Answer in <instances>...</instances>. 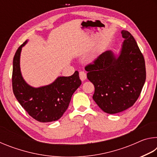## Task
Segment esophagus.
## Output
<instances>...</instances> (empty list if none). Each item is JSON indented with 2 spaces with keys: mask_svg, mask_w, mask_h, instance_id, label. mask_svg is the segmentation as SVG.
Instances as JSON below:
<instances>
[{
  "mask_svg": "<svg viewBox=\"0 0 157 157\" xmlns=\"http://www.w3.org/2000/svg\"><path fill=\"white\" fill-rule=\"evenodd\" d=\"M79 78L82 81H84L86 79V74L84 71H80L79 72Z\"/></svg>",
  "mask_w": 157,
  "mask_h": 157,
  "instance_id": "1",
  "label": "esophagus"
}]
</instances>
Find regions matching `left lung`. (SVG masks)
Instances as JSON below:
<instances>
[{"label": "left lung", "instance_id": "left-lung-1", "mask_svg": "<svg viewBox=\"0 0 157 157\" xmlns=\"http://www.w3.org/2000/svg\"><path fill=\"white\" fill-rule=\"evenodd\" d=\"M124 39L117 59L106 51L85 66L87 78L94 85L93 99L103 111L117 113L136 102L146 79L144 57L133 36L122 31Z\"/></svg>", "mask_w": 157, "mask_h": 157}]
</instances>
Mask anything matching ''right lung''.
<instances>
[{
  "label": "right lung",
  "instance_id": "1",
  "mask_svg": "<svg viewBox=\"0 0 157 157\" xmlns=\"http://www.w3.org/2000/svg\"><path fill=\"white\" fill-rule=\"evenodd\" d=\"M25 41L13 59L12 89L18 102L31 117L41 123L59 120L68 109L71 97L82 82L76 71L69 77H59L51 84L33 88L26 83L20 71V55Z\"/></svg>",
  "mask_w": 157,
  "mask_h": 157
}]
</instances>
